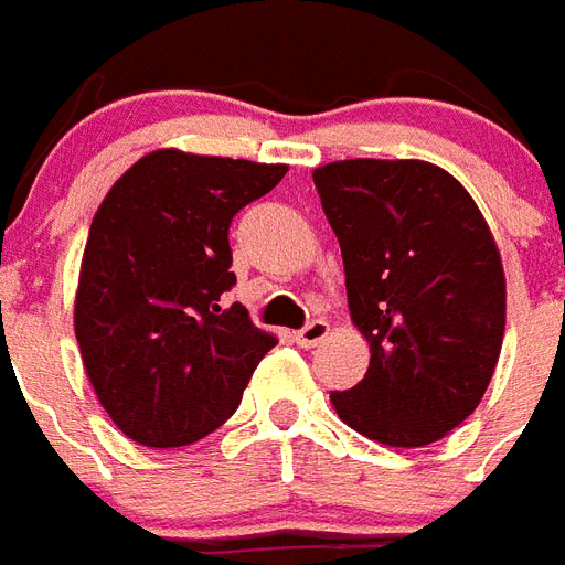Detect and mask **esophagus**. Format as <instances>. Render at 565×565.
<instances>
[{
	"label": "esophagus",
	"mask_w": 565,
	"mask_h": 565,
	"mask_svg": "<svg viewBox=\"0 0 565 565\" xmlns=\"http://www.w3.org/2000/svg\"><path fill=\"white\" fill-rule=\"evenodd\" d=\"M326 335H329V323H326V320H311V323L305 326V329H299L294 338L299 347H317Z\"/></svg>",
	"instance_id": "1"
}]
</instances>
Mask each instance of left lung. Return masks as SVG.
<instances>
[{
	"mask_svg": "<svg viewBox=\"0 0 565 565\" xmlns=\"http://www.w3.org/2000/svg\"><path fill=\"white\" fill-rule=\"evenodd\" d=\"M344 260L350 320L371 347L365 377L332 392L367 440L416 449L479 407L505 332V275L467 188L416 158H350L315 170Z\"/></svg>",
	"mask_w": 565,
	"mask_h": 565,
	"instance_id": "8db88e82",
	"label": "left lung"
}]
</instances>
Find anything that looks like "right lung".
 Instances as JSON below:
<instances>
[{
  "label": "right lung",
  "mask_w": 565,
  "mask_h": 565,
  "mask_svg": "<svg viewBox=\"0 0 565 565\" xmlns=\"http://www.w3.org/2000/svg\"><path fill=\"white\" fill-rule=\"evenodd\" d=\"M284 173L287 164L154 149L102 200L83 248L74 335L128 440L173 449L212 434L278 344L224 294L236 284L230 221Z\"/></svg>",
  "instance_id": "add662e5"
}]
</instances>
